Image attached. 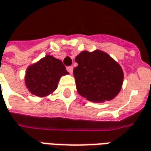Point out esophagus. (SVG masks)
Listing matches in <instances>:
<instances>
[{"label":"esophagus","mask_w":151,"mask_h":151,"mask_svg":"<svg viewBox=\"0 0 151 151\" xmlns=\"http://www.w3.org/2000/svg\"><path fill=\"white\" fill-rule=\"evenodd\" d=\"M73 70V66H68V67H67V71H68L69 73H71V74H72Z\"/></svg>","instance_id":"obj_1"}]
</instances>
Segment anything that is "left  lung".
Returning <instances> with one entry per match:
<instances>
[{"mask_svg": "<svg viewBox=\"0 0 151 151\" xmlns=\"http://www.w3.org/2000/svg\"><path fill=\"white\" fill-rule=\"evenodd\" d=\"M73 68L77 91L88 101L102 103L119 93L123 82V69L102 50H83L75 58Z\"/></svg>", "mask_w": 151, "mask_h": 151, "instance_id": "left-lung-1", "label": "left lung"}]
</instances>
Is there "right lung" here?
<instances>
[{"mask_svg":"<svg viewBox=\"0 0 151 151\" xmlns=\"http://www.w3.org/2000/svg\"><path fill=\"white\" fill-rule=\"evenodd\" d=\"M66 74L68 73L62 61L48 55L28 66L25 85L32 95L45 97L57 88L60 78Z\"/></svg>","mask_w":151,"mask_h":151,"instance_id":"add662e5","label":"right lung"}]
</instances>
